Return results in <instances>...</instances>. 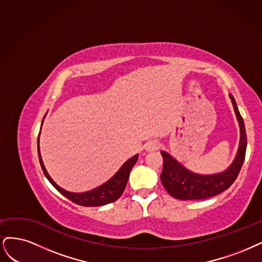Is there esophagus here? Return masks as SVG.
<instances>
[{"instance_id":"1","label":"esophagus","mask_w":262,"mask_h":262,"mask_svg":"<svg viewBox=\"0 0 262 262\" xmlns=\"http://www.w3.org/2000/svg\"><path fill=\"white\" fill-rule=\"evenodd\" d=\"M160 147H161V143H160L158 140H151V141L147 142L145 146L147 151H156V150L160 149Z\"/></svg>"}]
</instances>
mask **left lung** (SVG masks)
Instances as JSON below:
<instances>
[{
    "label": "left lung",
    "instance_id": "1",
    "mask_svg": "<svg viewBox=\"0 0 262 262\" xmlns=\"http://www.w3.org/2000/svg\"><path fill=\"white\" fill-rule=\"evenodd\" d=\"M230 97L241 127V142L236 159L223 173L215 175H198L186 170L170 155L161 151L163 157V170L160 177L166 191L174 198L181 200L207 199L230 188L231 185L237 179L245 161V155H246L247 136L244 120L236 105L235 99L233 96Z\"/></svg>",
    "mask_w": 262,
    "mask_h": 262
}]
</instances>
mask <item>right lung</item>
<instances>
[{"label": "right lung", "instance_id": "add662e5", "mask_svg": "<svg viewBox=\"0 0 262 262\" xmlns=\"http://www.w3.org/2000/svg\"><path fill=\"white\" fill-rule=\"evenodd\" d=\"M38 155H39V161L42 167V171H43L45 175L47 176V179L49 182L51 183L53 186L60 191L63 196H65L67 199H70L73 201L74 204L79 205L82 207H99V206H104L107 204H111V202H114L115 200L119 199L121 195L123 193L126 185H127V181L129 177V173L132 171L133 166L135 163L137 162L138 156H134L129 160L126 161L123 166L120 168L119 172H117L111 180L107 181L105 184L101 185L100 187L90 190L87 192H81V193H75V192H70L62 189L60 186L53 182V180L50 177L48 174L46 167L43 165V162H42V159L40 156V151H39V138H38Z\"/></svg>", "mask_w": 262, "mask_h": 262}]
</instances>
